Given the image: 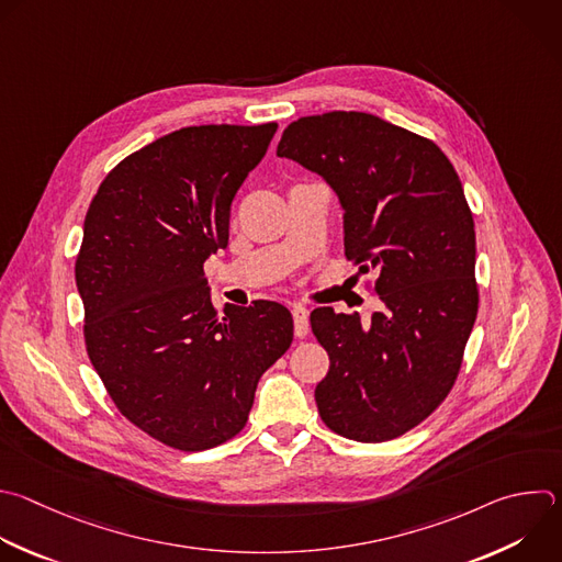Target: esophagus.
I'll list each match as a JSON object with an SVG mask.
<instances>
[{
  "label": "esophagus",
  "instance_id": "1",
  "mask_svg": "<svg viewBox=\"0 0 562 562\" xmlns=\"http://www.w3.org/2000/svg\"><path fill=\"white\" fill-rule=\"evenodd\" d=\"M293 313V324H295V335L297 337H304L308 333V308L302 306V304H295L291 308Z\"/></svg>",
  "mask_w": 562,
  "mask_h": 562
}]
</instances>
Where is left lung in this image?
I'll use <instances>...</instances> for the list:
<instances>
[{"label": "left lung", "mask_w": 562, "mask_h": 562, "mask_svg": "<svg viewBox=\"0 0 562 562\" xmlns=\"http://www.w3.org/2000/svg\"><path fill=\"white\" fill-rule=\"evenodd\" d=\"M278 156L319 173L344 210L346 258L378 271L370 324L319 306L311 328L330 357L315 389L337 435L380 443L448 397L479 311L476 238L459 173L428 138L366 112L293 121Z\"/></svg>", "instance_id": "obj_1"}]
</instances>
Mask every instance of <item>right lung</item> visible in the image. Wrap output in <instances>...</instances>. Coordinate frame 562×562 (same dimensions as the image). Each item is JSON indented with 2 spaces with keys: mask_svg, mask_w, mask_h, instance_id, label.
<instances>
[{
  "mask_svg": "<svg viewBox=\"0 0 562 562\" xmlns=\"http://www.w3.org/2000/svg\"><path fill=\"white\" fill-rule=\"evenodd\" d=\"M276 130L165 134L105 176L86 214L75 278L88 357L121 415L176 450L236 437L262 372L293 341L278 302L218 315L203 271L227 247L232 201Z\"/></svg>",
  "mask_w": 562,
  "mask_h": 562,
  "instance_id": "obj_1",
  "label": "right lung"
}]
</instances>
